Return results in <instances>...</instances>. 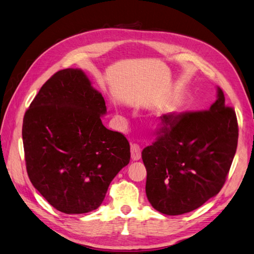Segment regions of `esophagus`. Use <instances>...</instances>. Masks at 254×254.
I'll return each instance as SVG.
<instances>
[{
  "label": "esophagus",
  "mask_w": 254,
  "mask_h": 254,
  "mask_svg": "<svg viewBox=\"0 0 254 254\" xmlns=\"http://www.w3.org/2000/svg\"><path fill=\"white\" fill-rule=\"evenodd\" d=\"M131 155H132V160L134 161H137L141 158V150H140V147L137 144L131 145Z\"/></svg>",
  "instance_id": "obj_1"
}]
</instances>
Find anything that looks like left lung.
Returning <instances> with one entry per match:
<instances>
[{"label":"left lung","mask_w":254,"mask_h":254,"mask_svg":"<svg viewBox=\"0 0 254 254\" xmlns=\"http://www.w3.org/2000/svg\"><path fill=\"white\" fill-rule=\"evenodd\" d=\"M161 121L157 140L141 152L146 194L155 210L177 216L222 189L236 153L238 123L220 88L208 110L164 115Z\"/></svg>","instance_id":"8db88e82"}]
</instances>
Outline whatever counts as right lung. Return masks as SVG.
I'll use <instances>...</instances> for the list:
<instances>
[{
	"label": "right lung",
	"instance_id": "obj_1",
	"mask_svg": "<svg viewBox=\"0 0 254 254\" xmlns=\"http://www.w3.org/2000/svg\"><path fill=\"white\" fill-rule=\"evenodd\" d=\"M105 101L81 69L57 71L23 117L22 140L32 185L57 210L86 213L100 207L129 162L126 136L103 126Z\"/></svg>",
	"mask_w": 254,
	"mask_h": 254
}]
</instances>
